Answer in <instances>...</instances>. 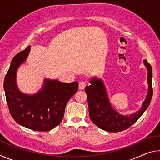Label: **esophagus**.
Returning a JSON list of instances; mask_svg holds the SVG:
<instances>
[{
	"mask_svg": "<svg viewBox=\"0 0 160 160\" xmlns=\"http://www.w3.org/2000/svg\"><path fill=\"white\" fill-rule=\"evenodd\" d=\"M86 85H87V82H84V81H82V82H80L79 83V89L80 90H83V89H85Z\"/></svg>",
	"mask_w": 160,
	"mask_h": 160,
	"instance_id": "1",
	"label": "esophagus"
}]
</instances>
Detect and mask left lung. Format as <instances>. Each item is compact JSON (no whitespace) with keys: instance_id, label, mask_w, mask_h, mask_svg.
Masks as SVG:
<instances>
[{"instance_id":"1","label":"left lung","mask_w":160,"mask_h":160,"mask_svg":"<svg viewBox=\"0 0 160 160\" xmlns=\"http://www.w3.org/2000/svg\"><path fill=\"white\" fill-rule=\"evenodd\" d=\"M143 62L148 70V94L140 109L131 114L121 115L113 109L102 80L93 78L90 80V85L86 86L85 90L88 96L90 118L99 128L113 132L122 131L136 122L148 109L153 94L152 69L147 61Z\"/></svg>"}]
</instances>
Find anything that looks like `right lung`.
<instances>
[{
	"mask_svg": "<svg viewBox=\"0 0 160 160\" xmlns=\"http://www.w3.org/2000/svg\"><path fill=\"white\" fill-rule=\"evenodd\" d=\"M30 46L13 57L4 79V90L10 114L18 124L36 131H48L60 124L68 102L78 90V82L44 79L39 92L24 94L18 90L16 73L26 61Z\"/></svg>",
	"mask_w": 160,
	"mask_h": 160,
	"instance_id": "right-lung-1",
	"label": "right lung"
}]
</instances>
